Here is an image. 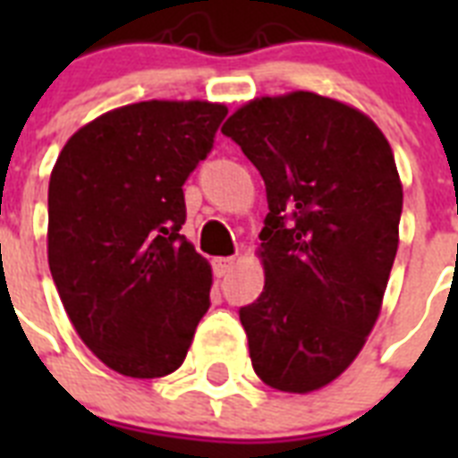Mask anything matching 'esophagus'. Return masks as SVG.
Instances as JSON below:
<instances>
[{"label":"esophagus","mask_w":458,"mask_h":458,"mask_svg":"<svg viewBox=\"0 0 458 458\" xmlns=\"http://www.w3.org/2000/svg\"><path fill=\"white\" fill-rule=\"evenodd\" d=\"M233 266H235V259H233V257L214 259V273H216V276H218V278H223V276H228V273L233 271Z\"/></svg>","instance_id":"esophagus-1"}]
</instances>
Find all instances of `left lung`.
<instances>
[{
	"label": "left lung",
	"instance_id": "obj_1",
	"mask_svg": "<svg viewBox=\"0 0 458 458\" xmlns=\"http://www.w3.org/2000/svg\"><path fill=\"white\" fill-rule=\"evenodd\" d=\"M266 182L264 293L240 309L254 373L290 394L352 366L376 326L399 247L402 180L363 111L294 89L223 123Z\"/></svg>",
	"mask_w": 458,
	"mask_h": 458
}]
</instances>
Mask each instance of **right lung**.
Here are the masks:
<instances>
[{
	"mask_svg": "<svg viewBox=\"0 0 458 458\" xmlns=\"http://www.w3.org/2000/svg\"><path fill=\"white\" fill-rule=\"evenodd\" d=\"M228 114L149 99L75 131L49 178L47 257L75 333L111 370L164 377L208 311L211 266L180 235L187 175Z\"/></svg>",
	"mask_w": 458,
	"mask_h": 458,
	"instance_id": "add662e5",
	"label": "right lung"
}]
</instances>
